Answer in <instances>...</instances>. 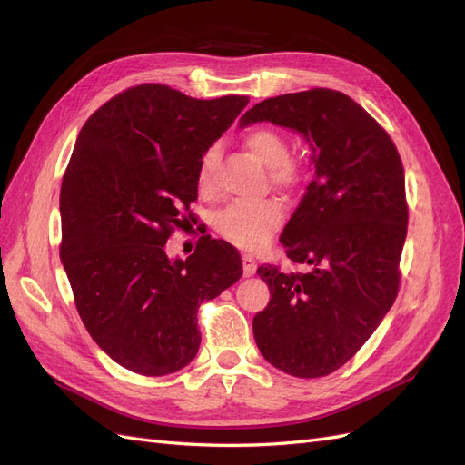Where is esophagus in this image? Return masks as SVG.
<instances>
[{"label":"esophagus","mask_w":465,"mask_h":465,"mask_svg":"<svg viewBox=\"0 0 465 465\" xmlns=\"http://www.w3.org/2000/svg\"><path fill=\"white\" fill-rule=\"evenodd\" d=\"M256 262H254V258H252L250 254H244L242 256V272H244V275L246 277H250V275H254L256 273Z\"/></svg>","instance_id":"obj_1"}]
</instances>
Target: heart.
Returning <instances> with one entry per match:
<instances>
[{
  "label": "heart",
  "instance_id": "heart-1",
  "mask_svg": "<svg viewBox=\"0 0 465 465\" xmlns=\"http://www.w3.org/2000/svg\"><path fill=\"white\" fill-rule=\"evenodd\" d=\"M248 153L270 168L267 178L279 190H297L304 180V164L289 157L287 137L275 128L250 130L244 135ZM217 161L219 149L211 145L203 151L198 164V186L203 193H213L217 188ZM285 213L275 200H262L254 203H231L213 217L215 231L229 242L258 250L270 242V238L281 229Z\"/></svg>",
  "mask_w": 465,
  "mask_h": 465
}]
</instances>
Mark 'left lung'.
<instances>
[{
  "label": "left lung",
  "instance_id": "1",
  "mask_svg": "<svg viewBox=\"0 0 465 465\" xmlns=\"http://www.w3.org/2000/svg\"><path fill=\"white\" fill-rule=\"evenodd\" d=\"M272 122L312 142L316 178L281 234L292 263L260 265L272 299L254 316V340L275 369L320 378L357 355L400 291L407 234L405 176L388 132L353 98L311 89L265 98L241 125Z\"/></svg>",
  "mask_w": 465,
  "mask_h": 465
}]
</instances>
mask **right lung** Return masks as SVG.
<instances>
[{
  "instance_id": "1",
  "label": "right lung",
  "mask_w": 465,
  "mask_h": 465,
  "mask_svg": "<svg viewBox=\"0 0 465 465\" xmlns=\"http://www.w3.org/2000/svg\"><path fill=\"white\" fill-rule=\"evenodd\" d=\"M248 103L143 83L112 96L79 132L60 192V258L87 331L135 374L192 362L198 308L242 275L238 250L209 234L186 262L164 248L193 215L203 151Z\"/></svg>"
}]
</instances>
